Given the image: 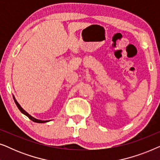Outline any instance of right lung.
Returning a JSON list of instances; mask_svg holds the SVG:
<instances>
[{
    "label": "right lung",
    "mask_w": 160,
    "mask_h": 160,
    "mask_svg": "<svg viewBox=\"0 0 160 160\" xmlns=\"http://www.w3.org/2000/svg\"><path fill=\"white\" fill-rule=\"evenodd\" d=\"M14 102H15V103H16V105H17V106L18 107V108L19 109V111H20L22 113H24V114L27 116V117H28V118H29L30 119H31L32 122H37V123H44V122H48V120H46V121H44V120H43V121H42V120H38V119H35V118H33V117H31V116L28 114V113L27 112H26V111H25V110H23L22 108V107H21L20 106H19V104L18 103V102H17V100L14 99Z\"/></svg>",
    "instance_id": "right-lung-1"
}]
</instances>
